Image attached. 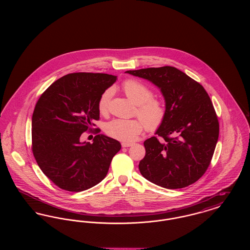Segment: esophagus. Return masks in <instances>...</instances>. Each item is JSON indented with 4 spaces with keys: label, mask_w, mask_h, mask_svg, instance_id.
<instances>
[{
    "label": "esophagus",
    "mask_w": 250,
    "mask_h": 250,
    "mask_svg": "<svg viewBox=\"0 0 250 250\" xmlns=\"http://www.w3.org/2000/svg\"><path fill=\"white\" fill-rule=\"evenodd\" d=\"M132 145H133V143H122V146H123V147H130V146H132Z\"/></svg>",
    "instance_id": "esophagus-1"
}]
</instances>
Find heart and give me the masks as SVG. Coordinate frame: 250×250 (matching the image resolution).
<instances>
[{
	"mask_svg": "<svg viewBox=\"0 0 250 250\" xmlns=\"http://www.w3.org/2000/svg\"><path fill=\"white\" fill-rule=\"evenodd\" d=\"M123 90L131 101L138 106L137 115L143 122L145 128L148 131L159 128L165 120L166 109L159 100L152 98L153 92L146 85L135 80L126 81L123 84ZM112 94L113 90L109 88L100 96L98 108L101 113L107 112ZM142 123L139 120H112L106 125V133L117 141L130 143L143 131Z\"/></svg>",
	"mask_w": 250,
	"mask_h": 250,
	"instance_id": "1",
	"label": "heart"
}]
</instances>
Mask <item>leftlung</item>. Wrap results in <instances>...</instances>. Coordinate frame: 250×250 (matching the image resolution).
<instances>
[{
    "label": "left lung",
    "instance_id": "8db88e82",
    "mask_svg": "<svg viewBox=\"0 0 250 250\" xmlns=\"http://www.w3.org/2000/svg\"><path fill=\"white\" fill-rule=\"evenodd\" d=\"M155 84L165 99L166 116L144 142L139 168L143 177L168 189L183 188L202 177L219 135L213 103L201 84L173 66L125 71Z\"/></svg>",
    "mask_w": 250,
    "mask_h": 250
}]
</instances>
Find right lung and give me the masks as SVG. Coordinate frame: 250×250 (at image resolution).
I'll return each mask as SVG.
<instances>
[{
	"label": "right lung",
	"instance_id": "add662e5",
	"mask_svg": "<svg viewBox=\"0 0 250 250\" xmlns=\"http://www.w3.org/2000/svg\"><path fill=\"white\" fill-rule=\"evenodd\" d=\"M116 80L103 73H72L54 82L38 99L32 118V150L43 173L60 188L86 190L106 177L121 143L103 134L93 143H83L81 137L99 119V98Z\"/></svg>",
	"mask_w": 250,
	"mask_h": 250
}]
</instances>
